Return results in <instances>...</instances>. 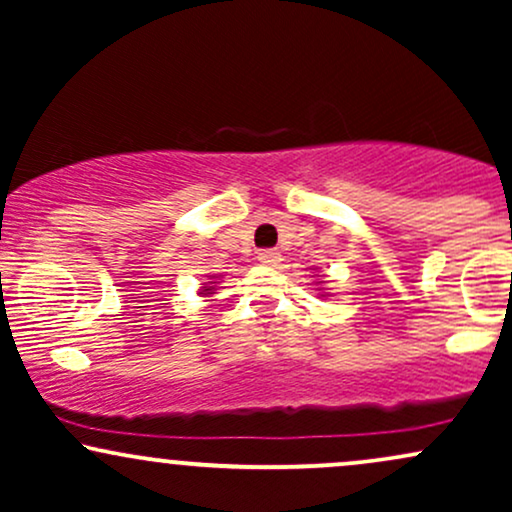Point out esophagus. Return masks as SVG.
Listing matches in <instances>:
<instances>
[{"label": "esophagus", "instance_id": "34e87169", "mask_svg": "<svg viewBox=\"0 0 512 512\" xmlns=\"http://www.w3.org/2000/svg\"><path fill=\"white\" fill-rule=\"evenodd\" d=\"M257 260H260L262 264H269V267H276V264L281 262V255H279V250L267 248V250L257 252Z\"/></svg>", "mask_w": 512, "mask_h": 512}]
</instances>
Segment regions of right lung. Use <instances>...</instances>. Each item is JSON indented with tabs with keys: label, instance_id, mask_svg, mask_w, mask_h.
I'll list each match as a JSON object with an SVG mask.
<instances>
[{
	"label": "right lung",
	"instance_id": "obj_1",
	"mask_svg": "<svg viewBox=\"0 0 512 512\" xmlns=\"http://www.w3.org/2000/svg\"><path fill=\"white\" fill-rule=\"evenodd\" d=\"M202 291H204V293H209L211 289H209V286H204V289H202Z\"/></svg>",
	"mask_w": 512,
	"mask_h": 512
}]
</instances>
